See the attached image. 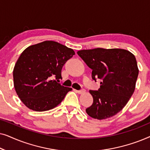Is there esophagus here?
Segmentation results:
<instances>
[{
    "mask_svg": "<svg viewBox=\"0 0 150 150\" xmlns=\"http://www.w3.org/2000/svg\"><path fill=\"white\" fill-rule=\"evenodd\" d=\"M74 91H75L76 92V93H79V94H82V93H85V90H84V89H83V90H80V91H78V90H74Z\"/></svg>",
    "mask_w": 150,
    "mask_h": 150,
    "instance_id": "1",
    "label": "esophagus"
}]
</instances>
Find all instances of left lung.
Segmentation results:
<instances>
[{
	"label": "left lung",
	"mask_w": 150,
	"mask_h": 150,
	"mask_svg": "<svg viewBox=\"0 0 150 150\" xmlns=\"http://www.w3.org/2000/svg\"><path fill=\"white\" fill-rule=\"evenodd\" d=\"M92 69L94 81L101 80L98 91L90 90L93 104L86 109L91 117L105 120L121 111L132 96L139 74L134 55L121 48H98L77 52Z\"/></svg>",
	"instance_id": "left-lung-1"
}]
</instances>
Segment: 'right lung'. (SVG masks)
<instances>
[{"label":"right lung","instance_id":"add662e5","mask_svg":"<svg viewBox=\"0 0 150 150\" xmlns=\"http://www.w3.org/2000/svg\"><path fill=\"white\" fill-rule=\"evenodd\" d=\"M74 54L72 49L54 41L31 45L21 53L13 68V85L26 107L46 111L63 101L72 89L53 79H61L63 65Z\"/></svg>","mask_w":150,"mask_h":150}]
</instances>
